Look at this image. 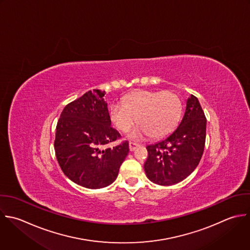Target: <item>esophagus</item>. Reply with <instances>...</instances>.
<instances>
[{"mask_svg": "<svg viewBox=\"0 0 250 250\" xmlns=\"http://www.w3.org/2000/svg\"><path fill=\"white\" fill-rule=\"evenodd\" d=\"M139 145L137 143H134V142H129V150L130 151H134Z\"/></svg>", "mask_w": 250, "mask_h": 250, "instance_id": "obj_1", "label": "esophagus"}]
</instances>
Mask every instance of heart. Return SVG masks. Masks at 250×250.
<instances>
[{"mask_svg": "<svg viewBox=\"0 0 250 250\" xmlns=\"http://www.w3.org/2000/svg\"><path fill=\"white\" fill-rule=\"evenodd\" d=\"M181 113V99L170 90L134 91L125 97L123 104L110 108L111 121L122 132L130 130L136 119L139 125L131 133L133 138L167 136L178 125Z\"/></svg>", "mask_w": 250, "mask_h": 250, "instance_id": "heart-1", "label": "heart"}]
</instances>
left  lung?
Here are the masks:
<instances>
[{
	"mask_svg": "<svg viewBox=\"0 0 250 250\" xmlns=\"http://www.w3.org/2000/svg\"><path fill=\"white\" fill-rule=\"evenodd\" d=\"M207 119L198 98L191 94L179 125L160 142L146 147L147 177L169 186L187 178L198 167L206 144Z\"/></svg>",
	"mask_w": 250,
	"mask_h": 250,
	"instance_id": "left-lung-1",
	"label": "left lung"
}]
</instances>
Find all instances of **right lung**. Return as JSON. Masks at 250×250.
Wrapping results in <instances>:
<instances>
[{
  "mask_svg": "<svg viewBox=\"0 0 250 250\" xmlns=\"http://www.w3.org/2000/svg\"><path fill=\"white\" fill-rule=\"evenodd\" d=\"M104 95L99 89L85 92L65 106L56 125L54 150L62 171L88 189L112 184L129 151L127 141L103 149L121 137L111 126Z\"/></svg>",
  "mask_w": 250,
  "mask_h": 250,
  "instance_id": "obj_1",
  "label": "right lung"
}]
</instances>
